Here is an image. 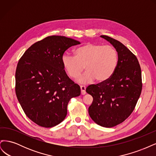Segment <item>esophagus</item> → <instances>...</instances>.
Returning a JSON list of instances; mask_svg holds the SVG:
<instances>
[{
	"mask_svg": "<svg viewBox=\"0 0 156 156\" xmlns=\"http://www.w3.org/2000/svg\"><path fill=\"white\" fill-rule=\"evenodd\" d=\"M81 88V94L82 95H84L86 94V87L84 86H81L80 87Z\"/></svg>",
	"mask_w": 156,
	"mask_h": 156,
	"instance_id": "esophagus-1",
	"label": "esophagus"
}]
</instances>
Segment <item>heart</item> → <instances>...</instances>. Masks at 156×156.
<instances>
[{
	"label": "heart",
	"instance_id": "b5f03b06",
	"mask_svg": "<svg viewBox=\"0 0 156 156\" xmlns=\"http://www.w3.org/2000/svg\"><path fill=\"white\" fill-rule=\"evenodd\" d=\"M75 56L64 54L61 58L66 72L75 79L82 73L84 66L87 72L77 79L81 83H88L94 79L98 83L108 81L114 74L118 65L116 50L110 45L87 43L74 51Z\"/></svg>",
	"mask_w": 156,
	"mask_h": 156
}]
</instances>
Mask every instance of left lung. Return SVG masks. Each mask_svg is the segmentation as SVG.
Instances as JSON below:
<instances>
[{"label":"left lung","mask_w":156,"mask_h":156,"mask_svg":"<svg viewBox=\"0 0 156 156\" xmlns=\"http://www.w3.org/2000/svg\"><path fill=\"white\" fill-rule=\"evenodd\" d=\"M100 37L115 48L119 61L108 81L87 88L93 98L88 113L97 124L112 127L123 122L134 110L142 90L141 69L137 58L124 44L107 36Z\"/></svg>","instance_id":"left-lung-1"}]
</instances>
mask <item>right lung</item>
I'll use <instances>...</instances> for the list:
<instances>
[{
    "label": "right lung",
    "instance_id": "1",
    "mask_svg": "<svg viewBox=\"0 0 156 156\" xmlns=\"http://www.w3.org/2000/svg\"><path fill=\"white\" fill-rule=\"evenodd\" d=\"M80 42L51 36L36 42L19 60L16 72V93L26 115L36 124L51 127L67 115L71 98L81 88L65 72L61 58L71 46Z\"/></svg>",
    "mask_w": 156,
    "mask_h": 156
}]
</instances>
